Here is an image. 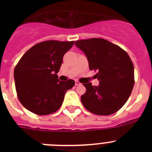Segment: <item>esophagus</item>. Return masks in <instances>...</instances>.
Returning a JSON list of instances; mask_svg holds the SVG:
<instances>
[{"instance_id": "obj_1", "label": "esophagus", "mask_w": 152, "mask_h": 152, "mask_svg": "<svg viewBox=\"0 0 152 152\" xmlns=\"http://www.w3.org/2000/svg\"><path fill=\"white\" fill-rule=\"evenodd\" d=\"M80 83L79 82L78 80H75V85H80Z\"/></svg>"}]
</instances>
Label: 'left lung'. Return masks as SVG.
Instances as JSON below:
<instances>
[{
    "label": "left lung",
    "instance_id": "obj_1",
    "mask_svg": "<svg viewBox=\"0 0 152 152\" xmlns=\"http://www.w3.org/2000/svg\"><path fill=\"white\" fill-rule=\"evenodd\" d=\"M76 46L84 52L90 70L97 73L99 86L84 84L80 96L88 111L108 116L117 112L128 100L135 84L134 65L128 53L117 45L101 38L77 40Z\"/></svg>",
    "mask_w": 152,
    "mask_h": 152
}]
</instances>
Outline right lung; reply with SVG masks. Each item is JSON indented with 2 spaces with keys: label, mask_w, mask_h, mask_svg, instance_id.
Masks as SVG:
<instances>
[{
  "label": "right lung",
  "mask_w": 152,
  "mask_h": 152,
  "mask_svg": "<svg viewBox=\"0 0 152 152\" xmlns=\"http://www.w3.org/2000/svg\"><path fill=\"white\" fill-rule=\"evenodd\" d=\"M74 41L47 40L36 44L22 56L14 68L17 96L28 110L43 116L61 107L64 94L74 87L75 80L59 81L57 73L63 56Z\"/></svg>",
  "instance_id": "right-lung-1"
}]
</instances>
